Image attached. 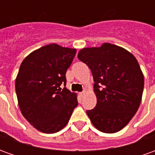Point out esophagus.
<instances>
[{"label":"esophagus","mask_w":155,"mask_h":155,"mask_svg":"<svg viewBox=\"0 0 155 155\" xmlns=\"http://www.w3.org/2000/svg\"><path fill=\"white\" fill-rule=\"evenodd\" d=\"M85 93H86V91H82V92H81V93H80V94H81V96H82V97H83V96H84V94H85Z\"/></svg>","instance_id":"1"}]
</instances>
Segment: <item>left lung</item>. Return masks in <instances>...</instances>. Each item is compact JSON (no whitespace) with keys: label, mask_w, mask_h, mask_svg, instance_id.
<instances>
[{"label":"left lung","mask_w":155,"mask_h":155,"mask_svg":"<svg viewBox=\"0 0 155 155\" xmlns=\"http://www.w3.org/2000/svg\"><path fill=\"white\" fill-rule=\"evenodd\" d=\"M79 60L91 69L97 104L87 115L97 130L116 133L128 124L140 107L143 74L136 58L125 49L104 43L84 48Z\"/></svg>","instance_id":"left-lung-1"}]
</instances>
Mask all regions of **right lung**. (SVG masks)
I'll use <instances>...</instances> for the list:
<instances>
[{"mask_svg": "<svg viewBox=\"0 0 155 155\" xmlns=\"http://www.w3.org/2000/svg\"><path fill=\"white\" fill-rule=\"evenodd\" d=\"M75 49L45 45L22 61L15 79L18 104L25 120L41 132L54 134L64 128L78 105L76 94L66 87L65 74Z\"/></svg>", "mask_w": 155, "mask_h": 155, "instance_id": "right-lung-1", "label": "right lung"}]
</instances>
